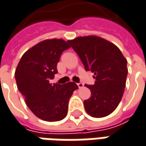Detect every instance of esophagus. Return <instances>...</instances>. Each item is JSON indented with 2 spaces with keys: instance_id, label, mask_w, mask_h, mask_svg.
Listing matches in <instances>:
<instances>
[{
  "instance_id": "obj_1",
  "label": "esophagus",
  "mask_w": 146,
  "mask_h": 146,
  "mask_svg": "<svg viewBox=\"0 0 146 146\" xmlns=\"http://www.w3.org/2000/svg\"><path fill=\"white\" fill-rule=\"evenodd\" d=\"M78 88H82L83 86H84V84L82 82L78 83Z\"/></svg>"
}]
</instances>
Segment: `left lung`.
<instances>
[{
	"instance_id": "left-lung-1",
	"label": "left lung",
	"mask_w": 146,
	"mask_h": 146,
	"mask_svg": "<svg viewBox=\"0 0 146 146\" xmlns=\"http://www.w3.org/2000/svg\"><path fill=\"white\" fill-rule=\"evenodd\" d=\"M81 59L86 71H91L94 85H85L91 96L84 101L86 112L94 118L105 117L118 107L128 75L127 60L114 43L89 35L67 41Z\"/></svg>"
}]
</instances>
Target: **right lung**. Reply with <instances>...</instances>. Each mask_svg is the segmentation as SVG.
<instances>
[{
	"instance_id": "right-lung-1",
	"label": "right lung",
	"mask_w": 146,
	"mask_h": 146,
	"mask_svg": "<svg viewBox=\"0 0 146 146\" xmlns=\"http://www.w3.org/2000/svg\"><path fill=\"white\" fill-rule=\"evenodd\" d=\"M70 48L61 38L45 39L23 54L15 70L18 90L30 110L48 122L63 119L68 113V100L77 84H51L57 73V63L64 50Z\"/></svg>"
}]
</instances>
